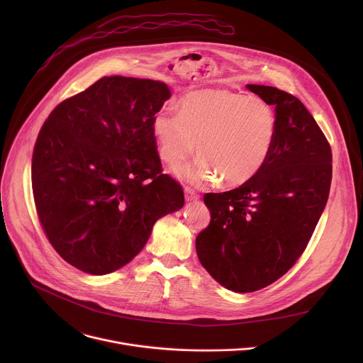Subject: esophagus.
Segmentation results:
<instances>
[{"label": "esophagus", "mask_w": 363, "mask_h": 363, "mask_svg": "<svg viewBox=\"0 0 363 363\" xmlns=\"http://www.w3.org/2000/svg\"><path fill=\"white\" fill-rule=\"evenodd\" d=\"M184 192H185V198H186V201H196V199L199 198V195H198L194 189H191V188H188V186H185Z\"/></svg>", "instance_id": "1"}]
</instances>
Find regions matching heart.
<instances>
[{"label":"heart","instance_id":"heart-1","mask_svg":"<svg viewBox=\"0 0 363 363\" xmlns=\"http://www.w3.org/2000/svg\"><path fill=\"white\" fill-rule=\"evenodd\" d=\"M277 129L269 103L227 89L191 90L179 99V111L165 108L152 116V133L167 164L175 165L195 150L201 155L174 169L192 185L251 181L267 162Z\"/></svg>","mask_w":363,"mask_h":363}]
</instances>
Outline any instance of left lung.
<instances>
[{
    "label": "left lung",
    "instance_id": "1",
    "mask_svg": "<svg viewBox=\"0 0 363 363\" xmlns=\"http://www.w3.org/2000/svg\"><path fill=\"white\" fill-rule=\"evenodd\" d=\"M247 89L274 106V146L251 181L203 195L211 221L195 241L202 267L237 293L267 287L294 266L319 223L332 182L330 145L303 103L272 86Z\"/></svg>",
    "mask_w": 363,
    "mask_h": 363
}]
</instances>
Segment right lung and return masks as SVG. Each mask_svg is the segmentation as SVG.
<instances>
[{"mask_svg": "<svg viewBox=\"0 0 363 363\" xmlns=\"http://www.w3.org/2000/svg\"><path fill=\"white\" fill-rule=\"evenodd\" d=\"M171 97L157 80L101 77L62 101L33 152L31 182L41 227L59 255L109 274L145 247L153 224L184 205L162 174L152 116Z\"/></svg>", "mask_w": 363, "mask_h": 363, "instance_id": "obj_1", "label": "right lung"}]
</instances>
